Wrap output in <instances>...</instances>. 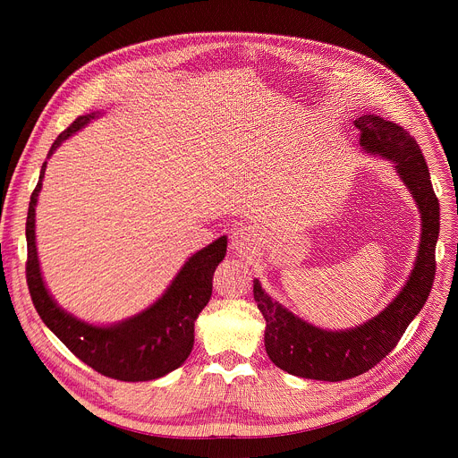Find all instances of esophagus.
<instances>
[{
	"instance_id": "obj_1",
	"label": "esophagus",
	"mask_w": 458,
	"mask_h": 458,
	"mask_svg": "<svg viewBox=\"0 0 458 458\" xmlns=\"http://www.w3.org/2000/svg\"><path fill=\"white\" fill-rule=\"evenodd\" d=\"M257 242V233L250 226H239L232 233V248L239 253H248Z\"/></svg>"
}]
</instances>
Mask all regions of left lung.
<instances>
[{
    "mask_svg": "<svg viewBox=\"0 0 458 458\" xmlns=\"http://www.w3.org/2000/svg\"><path fill=\"white\" fill-rule=\"evenodd\" d=\"M355 126L360 147L395 163L420 212V244L410 279L401 293L377 317L352 330L330 332L299 318L274 301L253 281V299L267 320L265 346L270 360L302 378L339 382L366 373L397 346L403 334L422 310L435 279V246L440 232V208L429 170L417 141L403 126L375 114H362Z\"/></svg>",
    "mask_w": 458,
    "mask_h": 458,
    "instance_id": "1",
    "label": "left lung"
}]
</instances>
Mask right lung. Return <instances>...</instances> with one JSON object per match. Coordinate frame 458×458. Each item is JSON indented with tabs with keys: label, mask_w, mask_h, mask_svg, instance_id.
I'll return each instance as SVG.
<instances>
[{
	"label": "right lung",
	"mask_w": 458,
	"mask_h": 458,
	"mask_svg": "<svg viewBox=\"0 0 458 458\" xmlns=\"http://www.w3.org/2000/svg\"><path fill=\"white\" fill-rule=\"evenodd\" d=\"M94 117H98V112L80 115L67 130H63L52 143L48 157ZM45 168L47 161L30 195L25 230L29 251L27 284L41 320L80 360L105 377L143 382L174 371L188 359L193 348V324L212 297L214 272L226 255V237L223 235L195 251L166 292L141 313L110 326L89 324L59 308L41 277L36 250V205Z\"/></svg>",
	"instance_id": "obj_1"
}]
</instances>
